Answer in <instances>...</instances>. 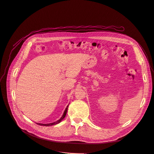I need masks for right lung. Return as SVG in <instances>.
I'll use <instances>...</instances> for the list:
<instances>
[{"mask_svg":"<svg viewBox=\"0 0 154 154\" xmlns=\"http://www.w3.org/2000/svg\"><path fill=\"white\" fill-rule=\"evenodd\" d=\"M68 107H69V105H68V106H67L66 109H65L64 112H63V114L62 116L60 117V119L59 120H57L56 122H52V123H50V124H38V125H43V126H51V125H56V124H59V123L61 122V121H62V120L65 118V117H66V114H67V112Z\"/></svg>","mask_w":154,"mask_h":154,"instance_id":"add662e5","label":"right lung"}]
</instances>
